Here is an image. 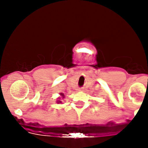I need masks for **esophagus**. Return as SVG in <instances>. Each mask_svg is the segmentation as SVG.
I'll return each mask as SVG.
<instances>
[{"label":"esophagus","mask_w":148,"mask_h":148,"mask_svg":"<svg viewBox=\"0 0 148 148\" xmlns=\"http://www.w3.org/2000/svg\"><path fill=\"white\" fill-rule=\"evenodd\" d=\"M78 91H83V89L82 88H79V89H78Z\"/></svg>","instance_id":"esophagus-1"}]
</instances>
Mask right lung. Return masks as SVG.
<instances>
[{"label": "right lung", "mask_w": 148, "mask_h": 148, "mask_svg": "<svg viewBox=\"0 0 148 148\" xmlns=\"http://www.w3.org/2000/svg\"><path fill=\"white\" fill-rule=\"evenodd\" d=\"M60 95H61V96H62V97L63 98V99H64V95L63 93H60ZM57 103H59H59H62V101L58 100L57 101Z\"/></svg>", "instance_id": "obj_1"}]
</instances>
